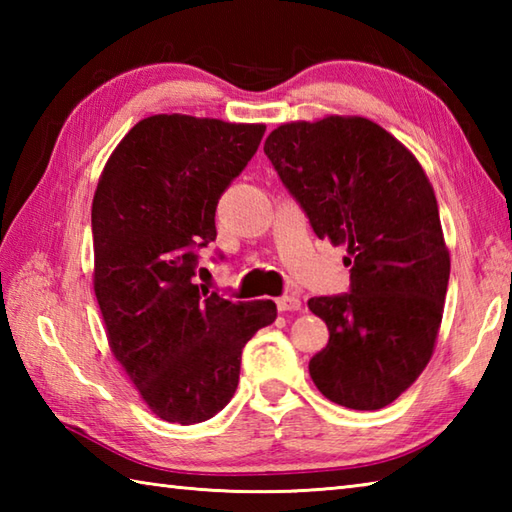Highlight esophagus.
<instances>
[{"label": "esophagus", "mask_w": 512, "mask_h": 512, "mask_svg": "<svg viewBox=\"0 0 512 512\" xmlns=\"http://www.w3.org/2000/svg\"><path fill=\"white\" fill-rule=\"evenodd\" d=\"M277 308L279 312H295L301 308V299L295 295H286L277 299Z\"/></svg>", "instance_id": "34e87169"}]
</instances>
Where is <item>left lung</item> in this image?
<instances>
[{
    "mask_svg": "<svg viewBox=\"0 0 512 512\" xmlns=\"http://www.w3.org/2000/svg\"><path fill=\"white\" fill-rule=\"evenodd\" d=\"M264 151L314 233L352 264V292L308 301L330 330L310 358L314 385L341 407L383 409L431 361L447 297L451 257L427 173L363 116L284 123Z\"/></svg>",
    "mask_w": 512,
    "mask_h": 512,
    "instance_id": "left-lung-1",
    "label": "left lung"
}]
</instances>
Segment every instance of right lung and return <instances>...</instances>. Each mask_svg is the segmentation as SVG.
Wrapping results in <instances>:
<instances>
[{"label":"right lung","instance_id":"1","mask_svg":"<svg viewBox=\"0 0 512 512\" xmlns=\"http://www.w3.org/2000/svg\"><path fill=\"white\" fill-rule=\"evenodd\" d=\"M264 123L156 114L107 158L92 200L94 295L107 343L160 420L195 424L233 398L242 350L277 317L193 284L215 206L262 143Z\"/></svg>","mask_w":512,"mask_h":512}]
</instances>
